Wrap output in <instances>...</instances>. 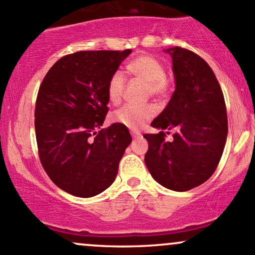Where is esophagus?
<instances>
[{"label":"esophagus","mask_w":255,"mask_h":255,"mask_svg":"<svg viewBox=\"0 0 255 255\" xmlns=\"http://www.w3.org/2000/svg\"><path fill=\"white\" fill-rule=\"evenodd\" d=\"M130 134H131V136L134 137V139H139V137H141V133H140V131L133 130V131H130Z\"/></svg>","instance_id":"34e87169"}]
</instances>
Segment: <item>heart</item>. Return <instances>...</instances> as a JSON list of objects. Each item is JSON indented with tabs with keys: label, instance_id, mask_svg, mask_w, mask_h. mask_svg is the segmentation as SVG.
Returning a JSON list of instances; mask_svg holds the SVG:
<instances>
[{
	"label": "heart",
	"instance_id": "1",
	"mask_svg": "<svg viewBox=\"0 0 255 255\" xmlns=\"http://www.w3.org/2000/svg\"><path fill=\"white\" fill-rule=\"evenodd\" d=\"M128 71L135 77L142 79L148 84V91L154 96L165 95L168 91L166 71L164 64L152 55H140L130 61ZM126 87V74L122 71H116L111 74L108 81L107 96L110 103L119 104L124 97ZM157 109L152 104L133 105L127 104L116 110L111 116L114 124H118L129 129H140L146 122L156 115Z\"/></svg>",
	"mask_w": 255,
	"mask_h": 255
}]
</instances>
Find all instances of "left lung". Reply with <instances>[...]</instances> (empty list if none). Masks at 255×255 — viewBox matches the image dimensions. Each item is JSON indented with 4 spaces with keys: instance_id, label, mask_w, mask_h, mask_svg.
Instances as JSON below:
<instances>
[{
    "instance_id": "left-lung-1",
    "label": "left lung",
    "mask_w": 255,
    "mask_h": 255,
    "mask_svg": "<svg viewBox=\"0 0 255 255\" xmlns=\"http://www.w3.org/2000/svg\"><path fill=\"white\" fill-rule=\"evenodd\" d=\"M165 52L172 58L176 89L151 124L162 130L144 134L148 142L145 164L158 183L186 192L209 180L218 166L228 135L227 108L206 61L180 46ZM172 128L177 131L168 142L162 130Z\"/></svg>"
}]
</instances>
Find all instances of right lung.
<instances>
[{
	"mask_svg": "<svg viewBox=\"0 0 255 255\" xmlns=\"http://www.w3.org/2000/svg\"><path fill=\"white\" fill-rule=\"evenodd\" d=\"M130 52L66 55L39 86L34 128L40 163L58 188L75 197H95L111 186L131 142L125 126L101 129L109 110L108 81Z\"/></svg>",
	"mask_w": 255,
	"mask_h": 255,
	"instance_id": "obj_1",
	"label": "right lung"
}]
</instances>
